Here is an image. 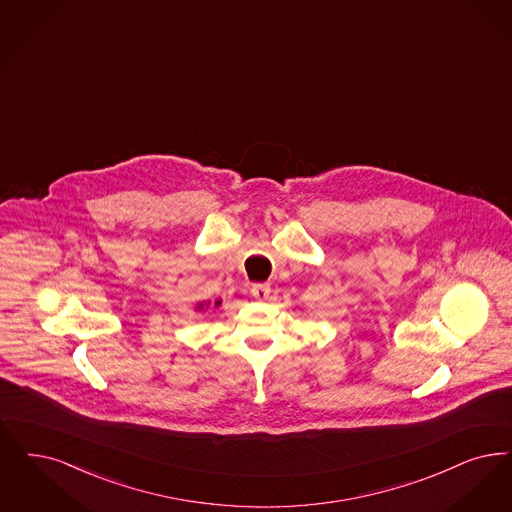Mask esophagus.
Returning a JSON list of instances; mask_svg holds the SVG:
<instances>
[{
    "label": "esophagus",
    "mask_w": 512,
    "mask_h": 512,
    "mask_svg": "<svg viewBox=\"0 0 512 512\" xmlns=\"http://www.w3.org/2000/svg\"><path fill=\"white\" fill-rule=\"evenodd\" d=\"M251 293H253V297H255V299L263 301V299L268 297V293H270V286H268V284H253V287H251Z\"/></svg>",
    "instance_id": "34e87169"
}]
</instances>
